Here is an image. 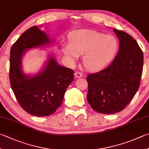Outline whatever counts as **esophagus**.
<instances>
[{
  "label": "esophagus",
  "mask_w": 149,
  "mask_h": 149,
  "mask_svg": "<svg viewBox=\"0 0 149 149\" xmlns=\"http://www.w3.org/2000/svg\"><path fill=\"white\" fill-rule=\"evenodd\" d=\"M74 75H75V77H76V78H81V77H83V74L81 72H75Z\"/></svg>",
  "instance_id": "34e87169"
}]
</instances>
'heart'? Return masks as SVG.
I'll use <instances>...</instances> for the list:
<instances>
[{
    "mask_svg": "<svg viewBox=\"0 0 149 149\" xmlns=\"http://www.w3.org/2000/svg\"><path fill=\"white\" fill-rule=\"evenodd\" d=\"M118 42L115 37L91 31H80L70 35L69 45L64 51L71 63L83 55V64L86 69L95 70L106 64L115 55Z\"/></svg>",
    "mask_w": 149,
    "mask_h": 149,
    "instance_id": "heart-1",
    "label": "heart"
}]
</instances>
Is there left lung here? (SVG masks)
<instances>
[{
  "instance_id": "8db88e82",
  "label": "left lung",
  "mask_w": 149,
  "mask_h": 149,
  "mask_svg": "<svg viewBox=\"0 0 149 149\" xmlns=\"http://www.w3.org/2000/svg\"><path fill=\"white\" fill-rule=\"evenodd\" d=\"M119 39V50L111 64L88 74L87 101L92 108L102 114L123 111L139 87L143 66V54L130 35L113 29Z\"/></svg>"
}]
</instances>
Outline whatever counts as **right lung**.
<instances>
[{
    "label": "right lung",
    "mask_w": 149,
    "mask_h": 149,
    "mask_svg": "<svg viewBox=\"0 0 149 149\" xmlns=\"http://www.w3.org/2000/svg\"><path fill=\"white\" fill-rule=\"evenodd\" d=\"M51 42L45 32L34 26L21 35L10 50L11 87L21 107L36 117L55 113L63 101L67 87L74 81V70L59 65L52 56L36 75L30 76L23 72L22 57L26 51Z\"/></svg>",
    "instance_id": "1"
}]
</instances>
